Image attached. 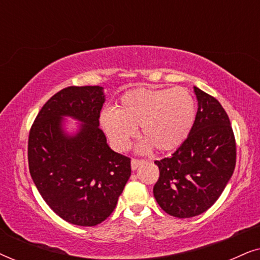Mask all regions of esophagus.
<instances>
[{"label":"esophagus","instance_id":"obj_1","mask_svg":"<svg viewBox=\"0 0 260 260\" xmlns=\"http://www.w3.org/2000/svg\"><path fill=\"white\" fill-rule=\"evenodd\" d=\"M144 161L143 159H137V158H133L131 159V169L135 170L138 168V166H141L142 163H143Z\"/></svg>","mask_w":260,"mask_h":260}]
</instances>
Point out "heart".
I'll return each instance as SVG.
<instances>
[{
    "mask_svg": "<svg viewBox=\"0 0 260 260\" xmlns=\"http://www.w3.org/2000/svg\"><path fill=\"white\" fill-rule=\"evenodd\" d=\"M195 118L197 104L184 88L140 87L124 93L115 110H104L101 124L117 150L129 148L136 127L140 126L144 138L138 144V150L145 152L154 147L157 151L168 152L187 141Z\"/></svg>",
    "mask_w": 260,
    "mask_h": 260,
    "instance_id": "b5f03b06",
    "label": "heart"
}]
</instances>
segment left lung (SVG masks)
Listing matches in <instances>:
<instances>
[{
    "mask_svg": "<svg viewBox=\"0 0 260 260\" xmlns=\"http://www.w3.org/2000/svg\"><path fill=\"white\" fill-rule=\"evenodd\" d=\"M198 112L187 141L170 157L155 161L159 177L154 197L163 211L191 218L207 211L236 167V140L229 116L214 97L194 86Z\"/></svg>",
    "mask_w": 260,
    "mask_h": 260,
    "instance_id": "1",
    "label": "left lung"
}]
</instances>
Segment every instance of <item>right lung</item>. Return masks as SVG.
Masks as SVG:
<instances>
[{"label":"right lung","instance_id":"add662e5","mask_svg":"<svg viewBox=\"0 0 260 260\" xmlns=\"http://www.w3.org/2000/svg\"><path fill=\"white\" fill-rule=\"evenodd\" d=\"M105 103L101 86H71L55 93L38 113L28 140L30 176L60 218L95 226L116 208L131 175L130 158L113 151L99 129ZM66 116L77 133L64 129Z\"/></svg>","mask_w":260,"mask_h":260}]
</instances>
